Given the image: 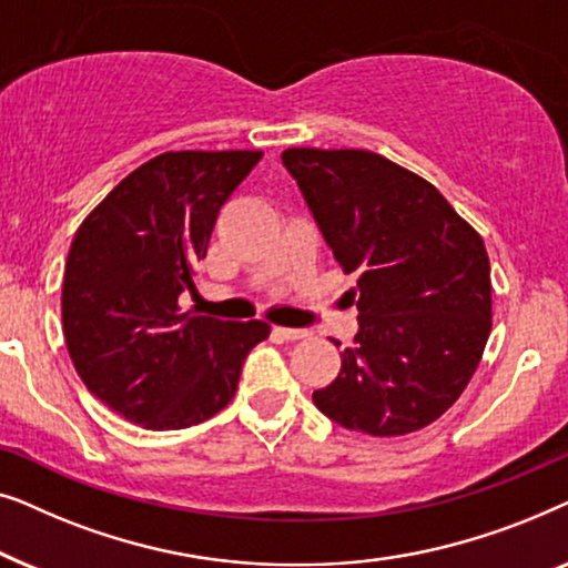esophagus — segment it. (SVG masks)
<instances>
[{
  "mask_svg": "<svg viewBox=\"0 0 568 568\" xmlns=\"http://www.w3.org/2000/svg\"><path fill=\"white\" fill-rule=\"evenodd\" d=\"M278 336L286 338V341H300V338H307L310 331L307 328H284V325H278V328H274Z\"/></svg>",
  "mask_w": 568,
  "mask_h": 568,
  "instance_id": "1",
  "label": "esophagus"
}]
</instances>
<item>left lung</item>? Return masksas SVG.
I'll return each instance as SVG.
<instances>
[{"instance_id": "obj_1", "label": "left lung", "mask_w": 568, "mask_h": 568, "mask_svg": "<svg viewBox=\"0 0 568 568\" xmlns=\"http://www.w3.org/2000/svg\"><path fill=\"white\" fill-rule=\"evenodd\" d=\"M333 258L356 274L354 346L313 393L352 432L400 437L460 398L491 333L484 240L429 181L367 150L282 154Z\"/></svg>"}]
</instances>
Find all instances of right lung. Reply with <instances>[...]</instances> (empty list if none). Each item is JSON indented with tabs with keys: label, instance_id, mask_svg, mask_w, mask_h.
I'll use <instances>...</instances> for the list:
<instances>
[{
	"label": "right lung",
	"instance_id": "right-lung-1",
	"mask_svg": "<svg viewBox=\"0 0 568 568\" xmlns=\"http://www.w3.org/2000/svg\"><path fill=\"white\" fill-rule=\"evenodd\" d=\"M263 152H165L129 173L69 247L61 321L88 390L131 424L185 429L227 406L263 321L183 313L216 214Z\"/></svg>",
	"mask_w": 568,
	"mask_h": 568
}]
</instances>
